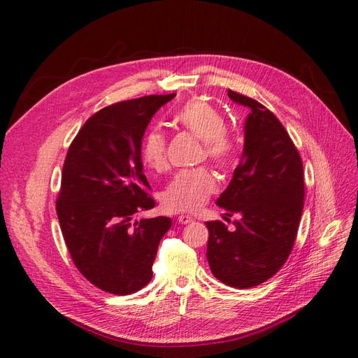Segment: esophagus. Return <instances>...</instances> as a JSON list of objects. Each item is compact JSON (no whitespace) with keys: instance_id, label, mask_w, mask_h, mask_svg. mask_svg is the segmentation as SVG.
Masks as SVG:
<instances>
[{"instance_id":"esophagus-1","label":"esophagus","mask_w":358,"mask_h":358,"mask_svg":"<svg viewBox=\"0 0 358 358\" xmlns=\"http://www.w3.org/2000/svg\"><path fill=\"white\" fill-rule=\"evenodd\" d=\"M178 222L181 224H189L193 222V219L190 216H186V214H181V216H178Z\"/></svg>"}]
</instances>
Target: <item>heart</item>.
Masks as SVG:
<instances>
[{
	"label": "heart",
	"mask_w": 358,
	"mask_h": 358,
	"mask_svg": "<svg viewBox=\"0 0 358 358\" xmlns=\"http://www.w3.org/2000/svg\"><path fill=\"white\" fill-rule=\"evenodd\" d=\"M177 122L206 145V156L214 165L227 168L236 156V145L227 136L228 122L220 110L201 99L189 100L176 117ZM142 162L150 169L166 166V138L159 129H151L142 139ZM217 187L216 178L207 169L181 171L162 193L165 208L171 211H196Z\"/></svg>",
	"instance_id": "obj_1"
}]
</instances>
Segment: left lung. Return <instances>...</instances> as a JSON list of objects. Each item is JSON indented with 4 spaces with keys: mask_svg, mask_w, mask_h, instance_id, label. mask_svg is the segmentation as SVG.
<instances>
[{
    "mask_svg": "<svg viewBox=\"0 0 358 358\" xmlns=\"http://www.w3.org/2000/svg\"><path fill=\"white\" fill-rule=\"evenodd\" d=\"M246 106L244 147L232 180L216 203L232 216L236 231L207 222L211 273L228 287H258L278 273L292 250L304 201L303 162L288 131L259 101L228 90Z\"/></svg>",
    "mask_w": 358,
    "mask_h": 358,
    "instance_id": "1",
    "label": "left lung"
}]
</instances>
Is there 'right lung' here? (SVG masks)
Here are the masks:
<instances>
[{
  "instance_id": "obj_1",
  "label": "right lung",
  "mask_w": 358,
  "mask_h": 358,
  "mask_svg": "<svg viewBox=\"0 0 358 358\" xmlns=\"http://www.w3.org/2000/svg\"><path fill=\"white\" fill-rule=\"evenodd\" d=\"M176 94L145 96L100 109L78 131L63 166L57 214L76 268L115 295L142 289L152 278L169 217L134 214L156 206L141 145L152 115Z\"/></svg>"
}]
</instances>
